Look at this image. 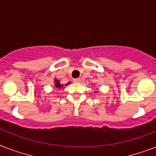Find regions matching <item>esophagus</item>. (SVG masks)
I'll return each mask as SVG.
<instances>
[{
    "instance_id": "34e87169",
    "label": "esophagus",
    "mask_w": 156,
    "mask_h": 156,
    "mask_svg": "<svg viewBox=\"0 0 156 156\" xmlns=\"http://www.w3.org/2000/svg\"><path fill=\"white\" fill-rule=\"evenodd\" d=\"M74 82L75 83H79L81 82V79L80 78H75V79H74Z\"/></svg>"
}]
</instances>
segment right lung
<instances>
[{
  "label": "right lung",
  "mask_w": 156,
  "mask_h": 156,
  "mask_svg": "<svg viewBox=\"0 0 156 156\" xmlns=\"http://www.w3.org/2000/svg\"><path fill=\"white\" fill-rule=\"evenodd\" d=\"M54 82H55V87L57 88H62L63 87V85H61L60 84V82L58 80V79H54ZM70 82H68L67 84H66V86H68Z\"/></svg>",
  "instance_id": "add662e5"
}]
</instances>
